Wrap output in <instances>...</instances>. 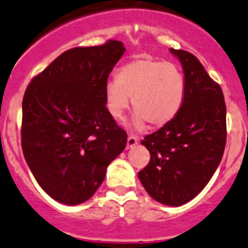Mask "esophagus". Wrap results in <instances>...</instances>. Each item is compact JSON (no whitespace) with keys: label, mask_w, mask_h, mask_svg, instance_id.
Wrapping results in <instances>:
<instances>
[{"label":"esophagus","mask_w":248,"mask_h":248,"mask_svg":"<svg viewBox=\"0 0 248 248\" xmlns=\"http://www.w3.org/2000/svg\"><path fill=\"white\" fill-rule=\"evenodd\" d=\"M136 144H138V138L134 136H128V138H127V148H133Z\"/></svg>","instance_id":"34e87169"}]
</instances>
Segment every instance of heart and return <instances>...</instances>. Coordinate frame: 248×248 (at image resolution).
I'll return each instance as SVG.
<instances>
[{"label":"heart","mask_w":248,"mask_h":248,"mask_svg":"<svg viewBox=\"0 0 248 248\" xmlns=\"http://www.w3.org/2000/svg\"><path fill=\"white\" fill-rule=\"evenodd\" d=\"M184 95V76L174 64L138 55L120 68L117 80L107 83L105 104L109 114L120 121L132 97L137 111L134 127L141 128L145 121L153 127H162L177 116Z\"/></svg>","instance_id":"heart-1"}]
</instances>
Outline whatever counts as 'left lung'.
<instances>
[{
  "label": "left lung",
  "instance_id": "1",
  "mask_svg": "<svg viewBox=\"0 0 248 248\" xmlns=\"http://www.w3.org/2000/svg\"><path fill=\"white\" fill-rule=\"evenodd\" d=\"M170 52L184 70V102L172 121L140 141L150 161L138 177L154 200L180 206L205 188L222 160L227 107L220 86L195 55L173 48Z\"/></svg>",
  "mask_w": 248,
  "mask_h": 248
}]
</instances>
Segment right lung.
<instances>
[{
  "mask_svg": "<svg viewBox=\"0 0 248 248\" xmlns=\"http://www.w3.org/2000/svg\"><path fill=\"white\" fill-rule=\"evenodd\" d=\"M126 48L116 40L65 50L29 83L23 98L21 148L41 188L78 205L103 183L127 133L105 104L108 78Z\"/></svg>",
  "mask_w": 248,
  "mask_h": 248,
  "instance_id": "obj_1",
  "label": "right lung"
}]
</instances>
